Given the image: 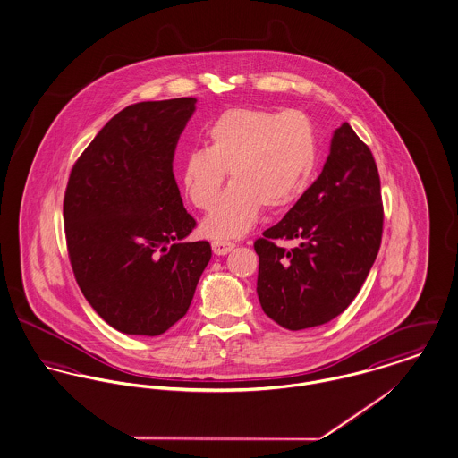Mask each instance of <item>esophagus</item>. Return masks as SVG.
<instances>
[{
    "instance_id": "34e87169",
    "label": "esophagus",
    "mask_w": 458,
    "mask_h": 458,
    "mask_svg": "<svg viewBox=\"0 0 458 458\" xmlns=\"http://www.w3.org/2000/svg\"><path fill=\"white\" fill-rule=\"evenodd\" d=\"M212 250H214L215 255H227L229 251H233V250H234V243L216 240V242L212 243Z\"/></svg>"
}]
</instances>
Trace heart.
I'll return each instance as SVG.
<instances>
[{"instance_id":"heart-1","label":"heart","mask_w":458,"mask_h":458,"mask_svg":"<svg viewBox=\"0 0 458 458\" xmlns=\"http://www.w3.org/2000/svg\"><path fill=\"white\" fill-rule=\"evenodd\" d=\"M207 139L208 148L183 156L182 183L196 208L210 210L230 170L233 183L201 225L215 240L242 238L262 207L281 212L295 205L318 163L314 126L299 111L227 109L210 124Z\"/></svg>"}]
</instances>
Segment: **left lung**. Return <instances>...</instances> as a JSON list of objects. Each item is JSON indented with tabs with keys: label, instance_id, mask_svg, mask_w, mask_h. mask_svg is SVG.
Here are the masks:
<instances>
[{
	"label": "left lung",
	"instance_id": "8db88e82",
	"mask_svg": "<svg viewBox=\"0 0 458 458\" xmlns=\"http://www.w3.org/2000/svg\"><path fill=\"white\" fill-rule=\"evenodd\" d=\"M384 208L373 154L349 123L336 128L323 172L276 225L255 242L257 295L288 330L325 325L365 283L382 240ZM276 239H297L292 250Z\"/></svg>",
	"mask_w": 458,
	"mask_h": 458
}]
</instances>
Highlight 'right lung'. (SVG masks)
Listing matches in <instances>:
<instances>
[{"label":"right lung","instance_id":"add662e5","mask_svg":"<svg viewBox=\"0 0 458 458\" xmlns=\"http://www.w3.org/2000/svg\"><path fill=\"white\" fill-rule=\"evenodd\" d=\"M196 98L139 102L95 135L72 166L64 225L74 277L93 310L126 335L165 334L185 316L212 259L185 242L196 220L174 177Z\"/></svg>","mask_w":458,"mask_h":458}]
</instances>
